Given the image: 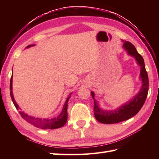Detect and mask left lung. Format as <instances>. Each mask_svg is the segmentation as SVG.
<instances>
[{"label":"left lung","instance_id":"1","mask_svg":"<svg viewBox=\"0 0 159 159\" xmlns=\"http://www.w3.org/2000/svg\"><path fill=\"white\" fill-rule=\"evenodd\" d=\"M123 48L126 50L129 55L135 58L137 63L141 67L140 78L142 80V86L137 95L124 105L113 111H104L98 107L97 101L94 98V93L91 92L94 101L93 112L96 119L102 124H116L127 120L139 112L143 107L148 96L149 89V81H148V73L146 70L144 61L142 56L138 53L137 50L129 42H124Z\"/></svg>","mask_w":159,"mask_h":159}]
</instances>
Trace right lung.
Returning a JSON list of instances; mask_svg holds the SVG:
<instances>
[{"instance_id":"1","label":"right lung","mask_w":159,"mask_h":159,"mask_svg":"<svg viewBox=\"0 0 159 159\" xmlns=\"http://www.w3.org/2000/svg\"><path fill=\"white\" fill-rule=\"evenodd\" d=\"M32 46L34 45H29L26 48H29ZM12 79H13V75L11 77V80H10V95H11V100L13 101V103L14 104L17 110L20 109L19 108V106L18 104L14 100L13 98V92H12ZM71 95V93L70 94ZM70 96L67 98L66 101L64 104L63 107L62 109L61 112L57 117H55L54 118H50V119H43V118H39V117H35L33 116H28L27 114L22 112V111H20V116H22L24 120H25L26 121H28L29 123L31 124H33V126L35 127L40 128L42 129H55V128H59L63 126L66 124L67 119V102L70 99Z\"/></svg>"}]
</instances>
